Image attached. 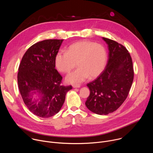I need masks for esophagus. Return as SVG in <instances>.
<instances>
[{"mask_svg":"<svg viewBox=\"0 0 153 153\" xmlns=\"http://www.w3.org/2000/svg\"><path fill=\"white\" fill-rule=\"evenodd\" d=\"M73 88H79L80 86V85L79 84H77V85H73Z\"/></svg>","mask_w":153,"mask_h":153,"instance_id":"esophagus-1","label":"esophagus"}]
</instances>
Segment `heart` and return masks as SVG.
<instances>
[{
	"label": "heart",
	"mask_w": 153,
	"mask_h": 153,
	"mask_svg": "<svg viewBox=\"0 0 153 153\" xmlns=\"http://www.w3.org/2000/svg\"><path fill=\"white\" fill-rule=\"evenodd\" d=\"M107 54L105 47L99 43L88 40L76 42L69 46L66 52H58L54 59L57 70L63 73H68L77 65L79 68L70 73L66 80L76 84L99 76L104 70Z\"/></svg>",
	"instance_id": "heart-1"
}]
</instances>
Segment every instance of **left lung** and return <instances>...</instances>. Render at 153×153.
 Instances as JSON below:
<instances>
[{
  "label": "left lung",
  "instance_id": "8db88e82",
  "mask_svg": "<svg viewBox=\"0 0 153 153\" xmlns=\"http://www.w3.org/2000/svg\"><path fill=\"white\" fill-rule=\"evenodd\" d=\"M102 39L108 44V62L102 73L87 84L90 94L85 105L94 113L106 115L117 110L127 98L134 73L127 49L113 40Z\"/></svg>",
  "mask_w": 153,
  "mask_h": 153
}]
</instances>
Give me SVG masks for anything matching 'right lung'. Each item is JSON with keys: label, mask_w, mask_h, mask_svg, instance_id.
<instances>
[{"label": "right lung", "mask_w": 153, "mask_h": 153, "mask_svg": "<svg viewBox=\"0 0 153 153\" xmlns=\"http://www.w3.org/2000/svg\"><path fill=\"white\" fill-rule=\"evenodd\" d=\"M63 39H47L34 43L24 54L17 74L19 89L28 110L39 117L48 118L62 108L72 86L61 85L62 77L55 68L54 59ZM36 93L39 102L32 100Z\"/></svg>", "instance_id": "add662e5"}]
</instances>
